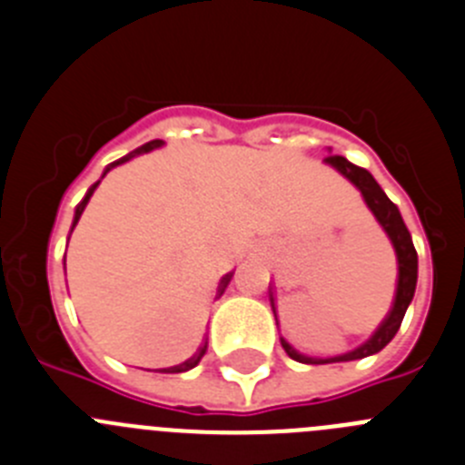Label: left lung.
<instances>
[{
	"label": "left lung",
	"instance_id": "left-lung-1",
	"mask_svg": "<svg viewBox=\"0 0 465 465\" xmlns=\"http://www.w3.org/2000/svg\"><path fill=\"white\" fill-rule=\"evenodd\" d=\"M326 164L336 166V169L345 175L347 181L354 183V185L361 190L368 208H371L373 215L378 217V223L382 224V229L387 232L389 241L394 242L396 259H399V284H396L394 305H391L389 315L382 320V324L378 326V331L368 338L361 347L352 350V352L341 354V357H331V359H312L296 352L290 342L284 341V338H280L284 352L290 354V359H294V361H301V363L354 361V359H363L380 352V350H382V347L396 336V331H399L401 322H403L405 311H408V305L410 301H412V296H415V287H417V250L415 245H412V236H410L408 227H405L403 217H401L399 206H396V203L384 194V190L378 185V181H375L373 175L368 173L366 169H361V166H354L352 162H347L345 157H341V154H329V157H326ZM271 305H273V296H271Z\"/></svg>",
	"mask_w": 465,
	"mask_h": 465
}]
</instances>
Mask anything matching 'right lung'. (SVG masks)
Here are the masks:
<instances>
[{
  "mask_svg": "<svg viewBox=\"0 0 465 465\" xmlns=\"http://www.w3.org/2000/svg\"><path fill=\"white\" fill-rule=\"evenodd\" d=\"M162 145V141L160 139H154V141H150V143H145V145H141V148H136V150H132V153L129 154H124L123 160H118V162H113V164H108L106 166V171H104V175L108 173V171L113 169V166L115 164H123V162H127V160H132V157H136V154H141V153H148V150H153V148H160ZM99 183H94V185L90 187V190H87V194L83 196V202L78 203L76 206V215H74V224H71V229L76 227V223H78V217H81V213L85 211V206H87V202H90V196H92V192H94V187H97ZM232 275L233 273H227L224 275L223 280H220V287H217V294H223L224 290H227V284H229V280H232ZM206 350H208V341H203L202 345H199V350H196L194 352V357H190L187 359V361H183V363H178V366H171V368H164V371H169V373H185V371H190V368H194L196 363L202 361V357L203 354H206Z\"/></svg>",
  "mask_w": 465,
  "mask_h": 465,
  "instance_id": "add662e5",
  "label": "right lung"
}]
</instances>
